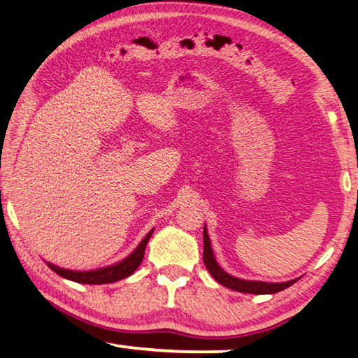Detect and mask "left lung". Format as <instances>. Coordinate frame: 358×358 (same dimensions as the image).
<instances>
[{"label":"left lung","instance_id":"left-lung-1","mask_svg":"<svg viewBox=\"0 0 358 358\" xmlns=\"http://www.w3.org/2000/svg\"><path fill=\"white\" fill-rule=\"evenodd\" d=\"M203 263L206 266V269L210 271V274L216 278L217 283L224 285L225 288L235 289L239 292H249V294H274V292L283 291L285 288L291 287L292 283H296L299 280V278H296V280H289L283 283H268V282L243 280V278L227 274V272L217 264L216 258H214L210 236H208V231H206V225L203 227Z\"/></svg>","mask_w":358,"mask_h":358}]
</instances>
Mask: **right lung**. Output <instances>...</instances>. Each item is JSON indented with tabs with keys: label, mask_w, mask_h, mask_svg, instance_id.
<instances>
[{
	"label": "right lung",
	"mask_w": 358,
	"mask_h": 358,
	"mask_svg": "<svg viewBox=\"0 0 358 358\" xmlns=\"http://www.w3.org/2000/svg\"><path fill=\"white\" fill-rule=\"evenodd\" d=\"M152 235H153V230L147 233V236L142 239L138 247H136L131 255H128L125 259H122L120 263L108 266V268H101L95 271H69L64 268H57V266L51 263H47V264L51 271L56 272V274H59L61 277L67 278V280L76 282V283L103 285V283L119 282L122 278L129 277L136 269H138V266L142 263V258H144L148 239H150Z\"/></svg>",
	"instance_id": "obj_1"
}]
</instances>
